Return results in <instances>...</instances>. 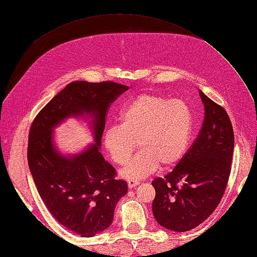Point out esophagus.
I'll return each instance as SVG.
<instances>
[{"label":"esophagus","mask_w":257,"mask_h":257,"mask_svg":"<svg viewBox=\"0 0 257 257\" xmlns=\"http://www.w3.org/2000/svg\"><path fill=\"white\" fill-rule=\"evenodd\" d=\"M139 184V181H134V180H128V188L134 189Z\"/></svg>","instance_id":"esophagus-1"}]
</instances>
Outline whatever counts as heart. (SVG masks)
Masks as SVG:
<instances>
[{"instance_id":"heart-1","label":"heart","mask_w":257,"mask_h":257,"mask_svg":"<svg viewBox=\"0 0 257 257\" xmlns=\"http://www.w3.org/2000/svg\"><path fill=\"white\" fill-rule=\"evenodd\" d=\"M119 125L103 134V146L111 160L122 166L136 148L140 151L119 171L125 180L140 181L159 166L170 168L182 159L192 135L193 117L181 99L154 94L139 95L119 112Z\"/></svg>"}]
</instances>
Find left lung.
Returning a JSON list of instances; mask_svg holds the SVG:
<instances>
[{"label": "left lung", "instance_id": "obj_1", "mask_svg": "<svg viewBox=\"0 0 257 257\" xmlns=\"http://www.w3.org/2000/svg\"><path fill=\"white\" fill-rule=\"evenodd\" d=\"M204 120L198 138L173 170L152 181V213L163 227L185 232L200 225L219 205L231 172L234 134L224 108L199 90Z\"/></svg>", "mask_w": 257, "mask_h": 257}]
</instances>
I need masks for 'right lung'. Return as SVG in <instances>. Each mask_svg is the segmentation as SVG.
<instances>
[{"instance_id": "1", "label": "right lung", "mask_w": 257, "mask_h": 257, "mask_svg": "<svg viewBox=\"0 0 257 257\" xmlns=\"http://www.w3.org/2000/svg\"><path fill=\"white\" fill-rule=\"evenodd\" d=\"M127 89L113 81H73L32 123L27 160L36 189L58 223L81 237L110 226L114 207L128 191L127 182L114 179L116 170L100 154L107 109ZM69 117L85 119L94 138V144L73 155L58 149L53 133Z\"/></svg>"}]
</instances>
